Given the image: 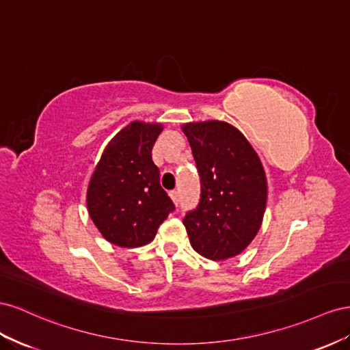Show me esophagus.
I'll return each mask as SVG.
<instances>
[{
  "mask_svg": "<svg viewBox=\"0 0 350 350\" xmlns=\"http://www.w3.org/2000/svg\"><path fill=\"white\" fill-rule=\"evenodd\" d=\"M168 195H170V198L173 199V202H174L176 205H178V193H177L176 191H172Z\"/></svg>",
  "mask_w": 350,
  "mask_h": 350,
  "instance_id": "obj_1",
  "label": "esophagus"
}]
</instances>
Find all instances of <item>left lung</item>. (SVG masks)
I'll return each instance as SVG.
<instances>
[{"mask_svg": "<svg viewBox=\"0 0 350 350\" xmlns=\"http://www.w3.org/2000/svg\"><path fill=\"white\" fill-rule=\"evenodd\" d=\"M201 177V199L183 218L192 247L213 261L233 258L254 241L267 205L258 154L237 129L209 120L182 127Z\"/></svg>", "mask_w": 350, "mask_h": 350, "instance_id": "8db88e82", "label": "left lung"}]
</instances>
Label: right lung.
<instances>
[{
  "instance_id": "right-lung-1",
  "label": "right lung",
  "mask_w": 350,
  "mask_h": 350,
  "mask_svg": "<svg viewBox=\"0 0 350 350\" xmlns=\"http://www.w3.org/2000/svg\"><path fill=\"white\" fill-rule=\"evenodd\" d=\"M161 132L163 124L158 123L127 124L109 141L89 182V215L107 241L117 246L149 243L174 211L152 161V146Z\"/></svg>"
}]
</instances>
